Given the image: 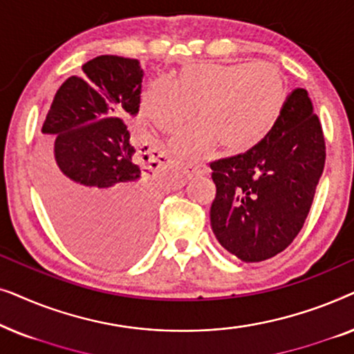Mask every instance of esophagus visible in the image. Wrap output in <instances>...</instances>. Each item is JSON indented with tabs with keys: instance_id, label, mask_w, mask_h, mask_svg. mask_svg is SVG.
<instances>
[{
	"instance_id": "obj_1",
	"label": "esophagus",
	"mask_w": 354,
	"mask_h": 354,
	"mask_svg": "<svg viewBox=\"0 0 354 354\" xmlns=\"http://www.w3.org/2000/svg\"><path fill=\"white\" fill-rule=\"evenodd\" d=\"M185 172L188 177H193L196 176V174H207V167L205 164H198V162H187L185 164Z\"/></svg>"
}]
</instances>
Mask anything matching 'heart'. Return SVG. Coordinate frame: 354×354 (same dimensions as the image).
Segmentation results:
<instances>
[{"mask_svg": "<svg viewBox=\"0 0 354 354\" xmlns=\"http://www.w3.org/2000/svg\"><path fill=\"white\" fill-rule=\"evenodd\" d=\"M287 77L268 62H200L182 67L176 80L154 79L142 95L143 113L166 133L172 148L198 156L217 143L225 154H243L259 147L287 109Z\"/></svg>", "mask_w": 354, "mask_h": 354, "instance_id": "obj_1", "label": "heart"}]
</instances>
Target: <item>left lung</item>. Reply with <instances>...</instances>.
Listing matches in <instances>:
<instances>
[{"mask_svg":"<svg viewBox=\"0 0 354 354\" xmlns=\"http://www.w3.org/2000/svg\"><path fill=\"white\" fill-rule=\"evenodd\" d=\"M326 164V142L304 88L290 93L274 132L248 153L211 162L216 198L211 229L245 263L292 243L306 221Z\"/></svg>","mask_w":354,"mask_h":354,"instance_id":"8db88e82","label":"left lung"}]
</instances>
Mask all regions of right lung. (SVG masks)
Listing matches in <instances>:
<instances>
[{
    "label": "right lung",
    "instance_id": "add662e5",
    "mask_svg": "<svg viewBox=\"0 0 354 354\" xmlns=\"http://www.w3.org/2000/svg\"><path fill=\"white\" fill-rule=\"evenodd\" d=\"M82 71L59 86L43 124L56 138V162L43 171L41 192L62 239L114 268L142 254L159 192L135 164L138 148L124 122L138 114L143 69L104 55Z\"/></svg>",
    "mask_w": 354,
    "mask_h": 354
}]
</instances>
